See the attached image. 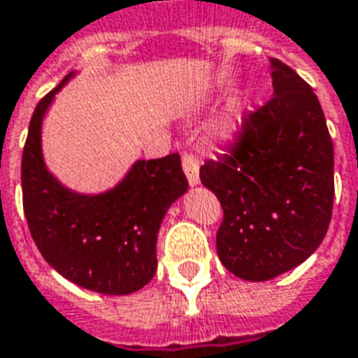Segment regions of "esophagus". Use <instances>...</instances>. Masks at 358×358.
I'll list each match as a JSON object with an SVG mask.
<instances>
[{"mask_svg":"<svg viewBox=\"0 0 358 358\" xmlns=\"http://www.w3.org/2000/svg\"><path fill=\"white\" fill-rule=\"evenodd\" d=\"M182 164H184V172H186L187 182L195 186L199 184V157L192 153V151H184L182 155Z\"/></svg>","mask_w":358,"mask_h":358,"instance_id":"esophagus-1","label":"esophagus"}]
</instances>
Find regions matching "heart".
<instances>
[{
	"label": "heart",
	"mask_w": 358,
	"mask_h": 358,
	"mask_svg": "<svg viewBox=\"0 0 358 358\" xmlns=\"http://www.w3.org/2000/svg\"><path fill=\"white\" fill-rule=\"evenodd\" d=\"M234 128H236V120L234 118H228L224 124L220 126V134H224V136H230L234 132Z\"/></svg>",
	"instance_id": "1"
}]
</instances>
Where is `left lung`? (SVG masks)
Returning a JSON list of instances; mask_svg holds the SVG:
<instances>
[{
    "mask_svg": "<svg viewBox=\"0 0 358 358\" xmlns=\"http://www.w3.org/2000/svg\"><path fill=\"white\" fill-rule=\"evenodd\" d=\"M270 63L274 95L243 115L224 153L199 169L224 210L218 259L251 282L313 255L334 207V143L320 101L292 66Z\"/></svg>",
    "mask_w": 358,
    "mask_h": 358,
    "instance_id": "8db88e82",
    "label": "left lung"
}]
</instances>
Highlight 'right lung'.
<instances>
[{
    "mask_svg": "<svg viewBox=\"0 0 358 358\" xmlns=\"http://www.w3.org/2000/svg\"><path fill=\"white\" fill-rule=\"evenodd\" d=\"M57 88L36 105L22 151V207L42 257L61 276L92 292L126 295L155 276L157 234L187 180L178 153L138 161L101 195L74 194L51 176L42 159V118Z\"/></svg>",
    "mask_w": 358,
    "mask_h": 358,
    "instance_id": "1",
    "label": "right lung"
}]
</instances>
